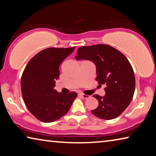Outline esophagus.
Listing matches in <instances>:
<instances>
[{
	"mask_svg": "<svg viewBox=\"0 0 156 156\" xmlns=\"http://www.w3.org/2000/svg\"><path fill=\"white\" fill-rule=\"evenodd\" d=\"M80 96H81L82 98H84V99H87V98H89V97H90L89 96H88V95H86V94H81Z\"/></svg>",
	"mask_w": 156,
	"mask_h": 156,
	"instance_id": "34e87169",
	"label": "esophagus"
}]
</instances>
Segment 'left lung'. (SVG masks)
Segmentation results:
<instances>
[{"mask_svg": "<svg viewBox=\"0 0 156 156\" xmlns=\"http://www.w3.org/2000/svg\"><path fill=\"white\" fill-rule=\"evenodd\" d=\"M76 59L93 61L96 66V80L105 84L104 97L95 94L98 106L91 113L103 120H112L122 113L131 103L135 91L133 69L126 57L108 44H98L78 48Z\"/></svg>", "mask_w": 156, "mask_h": 156, "instance_id": "8db88e82", "label": "left lung"}]
</instances>
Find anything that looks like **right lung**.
Here are the masks:
<instances>
[{
  "mask_svg": "<svg viewBox=\"0 0 156 156\" xmlns=\"http://www.w3.org/2000/svg\"><path fill=\"white\" fill-rule=\"evenodd\" d=\"M76 47H51L36 54L26 65L21 77V91L31 114L43 122H52L69 110L76 92L58 93L54 89L59 78V66Z\"/></svg>",
  "mask_w": 156,
  "mask_h": 156,
  "instance_id": "1",
  "label": "right lung"
}]
</instances>
